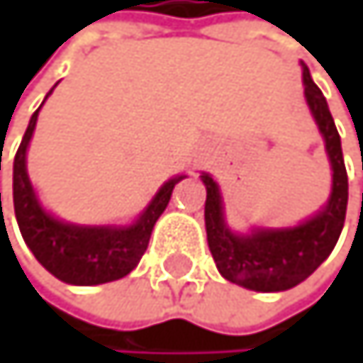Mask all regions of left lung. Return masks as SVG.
I'll return each instance as SVG.
<instances>
[{
  "label": "left lung",
  "instance_id": "8db88e82",
  "mask_svg": "<svg viewBox=\"0 0 363 363\" xmlns=\"http://www.w3.org/2000/svg\"><path fill=\"white\" fill-rule=\"evenodd\" d=\"M303 82L307 104L325 137L333 169V191L323 211L294 228L255 230L246 237L233 235L224 224L216 180L208 174H202V183L206 185L204 224L208 250L226 281L255 291H283L305 281L335 248L346 218L348 176L335 121L323 91L311 80L307 67H303Z\"/></svg>",
  "mask_w": 363,
  "mask_h": 363
}]
</instances>
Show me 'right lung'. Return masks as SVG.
Masks as SVG:
<instances>
[{"instance_id":"add662e5","label":"right lung","mask_w":363,"mask_h":363,"mask_svg":"<svg viewBox=\"0 0 363 363\" xmlns=\"http://www.w3.org/2000/svg\"><path fill=\"white\" fill-rule=\"evenodd\" d=\"M40 106L34 111L12 167V202L19 230L36 261L56 279L72 285H100L123 279L141 261L152 228L165 211L174 185L183 176L172 178L150 202L143 216L128 228L74 226L54 220L36 202L26 172V150L36 126ZM1 208V194H0Z\"/></svg>"}]
</instances>
